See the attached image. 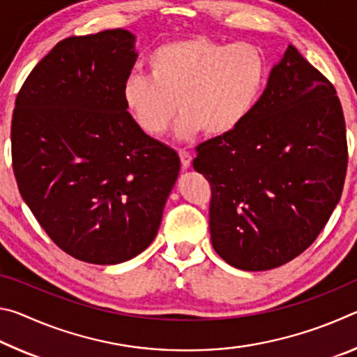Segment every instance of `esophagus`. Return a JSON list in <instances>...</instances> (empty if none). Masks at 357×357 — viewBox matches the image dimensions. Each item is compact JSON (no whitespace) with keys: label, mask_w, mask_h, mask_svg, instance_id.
Here are the masks:
<instances>
[{"label":"esophagus","mask_w":357,"mask_h":357,"mask_svg":"<svg viewBox=\"0 0 357 357\" xmlns=\"http://www.w3.org/2000/svg\"><path fill=\"white\" fill-rule=\"evenodd\" d=\"M179 157H181V164H183V168H189L192 164V154L185 149H179Z\"/></svg>","instance_id":"34e87169"}]
</instances>
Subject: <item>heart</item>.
<instances>
[{
    "mask_svg": "<svg viewBox=\"0 0 357 357\" xmlns=\"http://www.w3.org/2000/svg\"><path fill=\"white\" fill-rule=\"evenodd\" d=\"M148 68L151 77L128 78L124 104L149 135L165 132L179 108V138L203 129L213 137L225 135L239 128L261 96L268 72L257 45H227L202 36L155 48Z\"/></svg>",
    "mask_w": 357,
    "mask_h": 357,
    "instance_id": "heart-1",
    "label": "heart"
}]
</instances>
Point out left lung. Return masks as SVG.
I'll return each mask as SVG.
<instances>
[{"mask_svg": "<svg viewBox=\"0 0 357 357\" xmlns=\"http://www.w3.org/2000/svg\"><path fill=\"white\" fill-rule=\"evenodd\" d=\"M211 185L214 250L244 271L291 261L313 244L340 202L348 167L337 91L289 45L243 124L197 146Z\"/></svg>", "mask_w": 357, "mask_h": 357, "instance_id": "left-lung-1", "label": "left lung"}]
</instances>
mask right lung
Listing matches in <instances>:
<instances>
[{
  "instance_id": "obj_1",
  "label": "right lung",
  "mask_w": 357,
  "mask_h": 357,
  "mask_svg": "<svg viewBox=\"0 0 357 357\" xmlns=\"http://www.w3.org/2000/svg\"><path fill=\"white\" fill-rule=\"evenodd\" d=\"M137 59L126 29L72 36L26 77L12 113L20 195L59 249L116 264L153 243L179 155L144 134L123 88Z\"/></svg>"
}]
</instances>
